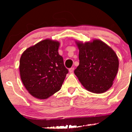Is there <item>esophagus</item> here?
I'll use <instances>...</instances> for the list:
<instances>
[{
  "mask_svg": "<svg viewBox=\"0 0 132 132\" xmlns=\"http://www.w3.org/2000/svg\"><path fill=\"white\" fill-rule=\"evenodd\" d=\"M74 70H75V68H69V72H72L74 71Z\"/></svg>",
  "mask_w": 132,
  "mask_h": 132,
  "instance_id": "1",
  "label": "esophagus"
}]
</instances>
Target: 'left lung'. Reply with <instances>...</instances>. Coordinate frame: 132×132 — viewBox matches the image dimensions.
Listing matches in <instances>:
<instances>
[{
	"label": "left lung",
	"mask_w": 132,
	"mask_h": 132,
	"mask_svg": "<svg viewBox=\"0 0 132 132\" xmlns=\"http://www.w3.org/2000/svg\"><path fill=\"white\" fill-rule=\"evenodd\" d=\"M79 64L75 74L89 91L101 94L112 86L119 69L118 57L108 45L99 40L85 43L76 42Z\"/></svg>",
	"instance_id": "left-lung-1"
}]
</instances>
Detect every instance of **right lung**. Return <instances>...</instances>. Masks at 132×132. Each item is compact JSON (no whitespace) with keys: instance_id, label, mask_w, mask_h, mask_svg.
I'll return each mask as SVG.
<instances>
[{"instance_id":"1","label":"right lung","mask_w":132,"mask_h":132,"mask_svg":"<svg viewBox=\"0 0 132 132\" xmlns=\"http://www.w3.org/2000/svg\"><path fill=\"white\" fill-rule=\"evenodd\" d=\"M60 43L49 39L30 47L20 60L22 81L35 97L45 99L61 89L68 69L58 53Z\"/></svg>"}]
</instances>
